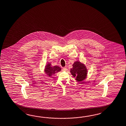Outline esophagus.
<instances>
[{
    "mask_svg": "<svg viewBox=\"0 0 126 126\" xmlns=\"http://www.w3.org/2000/svg\"><path fill=\"white\" fill-rule=\"evenodd\" d=\"M62 70H63V71H67V68L66 67H63V68H62Z\"/></svg>",
    "mask_w": 126,
    "mask_h": 126,
    "instance_id": "34e87169",
    "label": "esophagus"
}]
</instances>
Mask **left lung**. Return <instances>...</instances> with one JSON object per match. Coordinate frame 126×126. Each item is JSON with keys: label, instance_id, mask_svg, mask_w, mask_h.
<instances>
[{"label": "left lung", "instance_id": "obj_1", "mask_svg": "<svg viewBox=\"0 0 126 126\" xmlns=\"http://www.w3.org/2000/svg\"><path fill=\"white\" fill-rule=\"evenodd\" d=\"M73 66V68L71 69L70 72L74 77H76V80L77 81L84 80L86 78L87 72L85 66L80 62L77 61L74 62Z\"/></svg>", "mask_w": 126, "mask_h": 126}]
</instances>
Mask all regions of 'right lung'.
I'll use <instances>...</instances> for the list:
<instances>
[{
	"mask_svg": "<svg viewBox=\"0 0 126 126\" xmlns=\"http://www.w3.org/2000/svg\"><path fill=\"white\" fill-rule=\"evenodd\" d=\"M61 69L59 67L56 66L52 67L51 63H48L46 66L45 73L49 77H51L52 75L55 74L56 73L61 71Z\"/></svg>",
	"mask_w": 126,
	"mask_h": 126,
	"instance_id": "obj_1",
	"label": "right lung"
}]
</instances>
